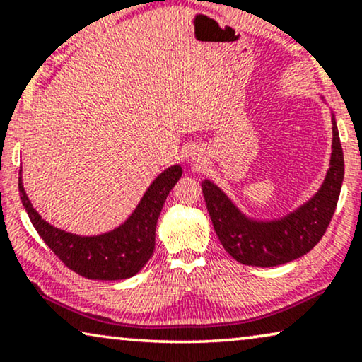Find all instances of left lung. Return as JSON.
<instances>
[{
  "label": "left lung",
  "instance_id": "8db88e82",
  "mask_svg": "<svg viewBox=\"0 0 362 362\" xmlns=\"http://www.w3.org/2000/svg\"><path fill=\"white\" fill-rule=\"evenodd\" d=\"M344 177V157L333 118V152L322 188L312 200L276 221H254L210 180L202 182L208 213L223 247L244 266L274 267L317 246L334 215Z\"/></svg>",
  "mask_w": 362,
  "mask_h": 362
}]
</instances>
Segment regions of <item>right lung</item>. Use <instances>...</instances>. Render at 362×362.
<instances>
[{"instance_id":"1","label":"right lung","mask_w":362,"mask_h":362,"mask_svg":"<svg viewBox=\"0 0 362 362\" xmlns=\"http://www.w3.org/2000/svg\"><path fill=\"white\" fill-rule=\"evenodd\" d=\"M182 177L174 165L151 183L132 215L116 230L100 236H78L44 221L30 205L19 170V195L29 220L55 256L78 276L91 281L132 277L149 261L156 246V225L169 192Z\"/></svg>"}]
</instances>
